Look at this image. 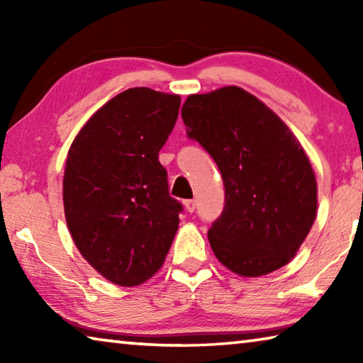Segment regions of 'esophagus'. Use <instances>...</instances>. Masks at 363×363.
Segmentation results:
<instances>
[{"mask_svg":"<svg viewBox=\"0 0 363 363\" xmlns=\"http://www.w3.org/2000/svg\"><path fill=\"white\" fill-rule=\"evenodd\" d=\"M184 206H186V211L194 213L195 206H196V201L195 200H184Z\"/></svg>","mask_w":363,"mask_h":363,"instance_id":"obj_1","label":"esophagus"}]
</instances>
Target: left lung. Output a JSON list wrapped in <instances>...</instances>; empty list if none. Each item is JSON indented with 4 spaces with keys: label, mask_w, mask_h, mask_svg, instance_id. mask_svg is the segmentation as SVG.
I'll return each instance as SVG.
<instances>
[{
    "label": "left lung",
    "mask_w": 363,
    "mask_h": 363,
    "mask_svg": "<svg viewBox=\"0 0 363 363\" xmlns=\"http://www.w3.org/2000/svg\"><path fill=\"white\" fill-rule=\"evenodd\" d=\"M181 112L223 176L224 210L208 230L214 255L242 277L285 266L317 216L315 176L298 139L238 86L189 96Z\"/></svg>",
    "instance_id": "8db88e82"
}]
</instances>
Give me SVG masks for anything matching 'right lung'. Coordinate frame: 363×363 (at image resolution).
Here are the masks:
<instances>
[{"label":"right lung","instance_id":"add662e5","mask_svg":"<svg viewBox=\"0 0 363 363\" xmlns=\"http://www.w3.org/2000/svg\"><path fill=\"white\" fill-rule=\"evenodd\" d=\"M181 97L130 88L102 106L67 155L64 210L73 242L102 277L144 284L163 266L182 205L168 192L158 152Z\"/></svg>","mask_w":363,"mask_h":363}]
</instances>
